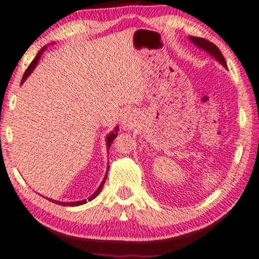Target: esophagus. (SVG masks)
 Returning a JSON list of instances; mask_svg holds the SVG:
<instances>
[{"instance_id":"34e87169","label":"esophagus","mask_w":259,"mask_h":259,"mask_svg":"<svg viewBox=\"0 0 259 259\" xmlns=\"http://www.w3.org/2000/svg\"><path fill=\"white\" fill-rule=\"evenodd\" d=\"M122 124H123V126H124V128H126V126H129V125H130V119H129L128 116H125V117L123 118Z\"/></svg>"}]
</instances>
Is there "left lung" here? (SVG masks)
Returning a JSON list of instances; mask_svg holds the SVG:
<instances>
[{
  "label": "left lung",
  "mask_w": 259,
  "mask_h": 259,
  "mask_svg": "<svg viewBox=\"0 0 259 259\" xmlns=\"http://www.w3.org/2000/svg\"><path fill=\"white\" fill-rule=\"evenodd\" d=\"M190 41L194 42L195 45L198 47V48H201L209 53L211 56H213V58H216V60L220 62L221 64H223L224 67L227 68V62H225L223 54L221 53V50L218 49L212 42L207 41V39L202 38V37H195V36H190Z\"/></svg>",
  "instance_id": "1"
}]
</instances>
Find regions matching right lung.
<instances>
[{
	"label": "right lung",
	"instance_id": "right-lung-1",
	"mask_svg": "<svg viewBox=\"0 0 259 259\" xmlns=\"http://www.w3.org/2000/svg\"><path fill=\"white\" fill-rule=\"evenodd\" d=\"M46 49H47V47H43V48L39 50L38 52V54L37 55H36V57L34 58V60H32V62L30 64H29V67L27 68V70H25V72H24V75H23V77H22V82H21V84L22 83H23L25 79H27V77L29 75L31 74L32 72V70H34V69L36 68V65H37V63H38V61H39V58H41V55L43 54V52H46ZM117 131H118V129H117V126H116L115 128V130L114 131H111L110 134L108 135L107 136V147H108V149H110V147H111V143H112V141L115 140L116 138V136H117ZM108 170H109V166H108ZM107 175H108V171H107V174H105V177H104V180L102 181V183H101V185L100 187H98V189L96 190V192H95L94 195H92L90 196V197L88 198V201H92V199H94L95 197H96V196L100 194V191L102 190V188H103V184H104V182H105V178H107ZM50 202H54V203H56V204H58V205H64V206H76V205H81V204H84V203H87V199H84V201H78V202H70V203H67V202H58V201H54V199H49Z\"/></svg>",
	"mask_w": 259,
	"mask_h": 259
}]
</instances>
